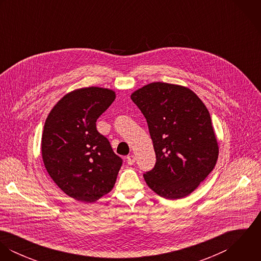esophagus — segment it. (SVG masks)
<instances>
[{"instance_id": "1", "label": "esophagus", "mask_w": 261, "mask_h": 261, "mask_svg": "<svg viewBox=\"0 0 261 261\" xmlns=\"http://www.w3.org/2000/svg\"><path fill=\"white\" fill-rule=\"evenodd\" d=\"M126 162L128 165H133L135 162H136V156L134 154H130V155H127L126 158Z\"/></svg>"}]
</instances>
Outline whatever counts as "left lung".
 Masks as SVG:
<instances>
[{"instance_id":"1","label":"left lung","mask_w":261,"mask_h":261,"mask_svg":"<svg viewBox=\"0 0 261 261\" xmlns=\"http://www.w3.org/2000/svg\"><path fill=\"white\" fill-rule=\"evenodd\" d=\"M145 115L155 152L147 185L166 199L190 195L213 171L219 146L206 106L189 87L151 82L130 95Z\"/></svg>"}]
</instances>
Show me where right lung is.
<instances>
[{"label": "right lung", "instance_id": "add662e5", "mask_svg": "<svg viewBox=\"0 0 261 261\" xmlns=\"http://www.w3.org/2000/svg\"><path fill=\"white\" fill-rule=\"evenodd\" d=\"M115 99L98 86L66 93L49 112L42 134L44 166L67 196L91 203L112 190L122 161L96 129L97 118Z\"/></svg>", "mask_w": 261, "mask_h": 261}]
</instances>
